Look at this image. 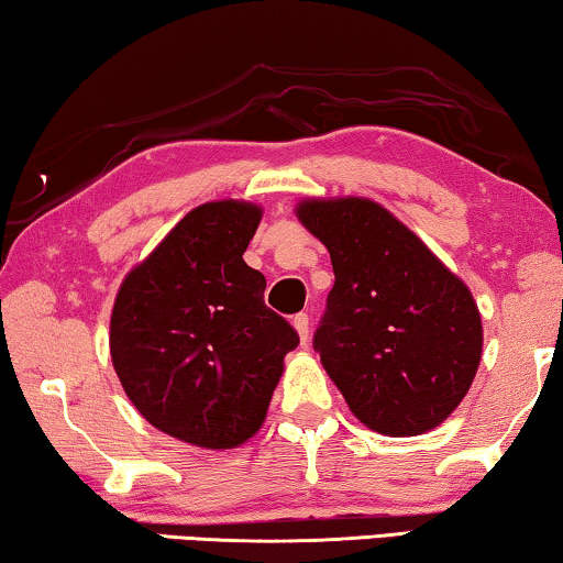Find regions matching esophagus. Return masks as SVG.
<instances>
[{"label":"esophagus","mask_w":563,"mask_h":563,"mask_svg":"<svg viewBox=\"0 0 563 563\" xmlns=\"http://www.w3.org/2000/svg\"><path fill=\"white\" fill-rule=\"evenodd\" d=\"M291 324H295L299 340L307 342V338H309V317L305 312H299V314H295V320H291Z\"/></svg>","instance_id":"1"}]
</instances>
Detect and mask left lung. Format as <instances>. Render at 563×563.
<instances>
[{
	"label": "left lung",
	"instance_id": "left-lung-1",
	"mask_svg": "<svg viewBox=\"0 0 563 563\" xmlns=\"http://www.w3.org/2000/svg\"><path fill=\"white\" fill-rule=\"evenodd\" d=\"M295 213L332 258L335 287L314 350L350 411L386 437L439 427L483 357L467 284L368 198H305Z\"/></svg>",
	"mask_w": 563,
	"mask_h": 563
}]
</instances>
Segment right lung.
<instances>
[{
	"instance_id": "1",
	"label": "right lung",
	"mask_w": 563,
	"mask_h": 563,
	"mask_svg": "<svg viewBox=\"0 0 563 563\" xmlns=\"http://www.w3.org/2000/svg\"><path fill=\"white\" fill-rule=\"evenodd\" d=\"M264 210L246 200L192 208L121 282L111 309V363L154 429L233 450L262 429L297 347L266 307V279L243 262Z\"/></svg>"
}]
</instances>
